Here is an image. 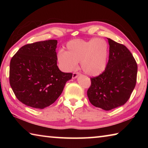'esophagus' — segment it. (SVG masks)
Returning a JSON list of instances; mask_svg holds the SVG:
<instances>
[{"label":"esophagus","mask_w":148,"mask_h":148,"mask_svg":"<svg viewBox=\"0 0 148 148\" xmlns=\"http://www.w3.org/2000/svg\"><path fill=\"white\" fill-rule=\"evenodd\" d=\"M79 74L78 73V72H74L73 74H72V78L73 79H75L76 78V77H77V76H78Z\"/></svg>","instance_id":"esophagus-1"}]
</instances>
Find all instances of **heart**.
I'll return each mask as SVG.
<instances>
[{
  "label": "heart",
  "mask_w": 148,
  "mask_h": 148,
  "mask_svg": "<svg viewBox=\"0 0 148 148\" xmlns=\"http://www.w3.org/2000/svg\"><path fill=\"white\" fill-rule=\"evenodd\" d=\"M108 46L102 38L89 40L75 39L66 45V51H60L57 61L62 70L72 71L81 62V66L85 73L89 76H98L106 69Z\"/></svg>",
  "instance_id": "obj_1"
}]
</instances>
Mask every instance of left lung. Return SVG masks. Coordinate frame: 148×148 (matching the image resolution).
Instances as JSON below:
<instances>
[{
	"instance_id": "left-lung-1",
	"label": "left lung",
	"mask_w": 148,
	"mask_h": 148,
	"mask_svg": "<svg viewBox=\"0 0 148 148\" xmlns=\"http://www.w3.org/2000/svg\"><path fill=\"white\" fill-rule=\"evenodd\" d=\"M109 59L98 76L91 77L87 97L94 106L110 110L125 104L136 83L137 63L131 51L121 44L108 38Z\"/></svg>"
}]
</instances>
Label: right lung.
<instances>
[{
    "mask_svg": "<svg viewBox=\"0 0 148 148\" xmlns=\"http://www.w3.org/2000/svg\"><path fill=\"white\" fill-rule=\"evenodd\" d=\"M57 40L37 42L22 46L10 64V84L17 99L34 108L52 104L63 91L72 73L57 65Z\"/></svg>",
    "mask_w": 148,
    "mask_h": 148,
    "instance_id": "add662e5",
    "label": "right lung"
}]
</instances>
